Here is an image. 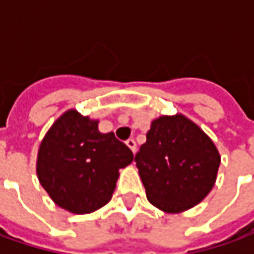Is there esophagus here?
<instances>
[{
	"label": "esophagus",
	"instance_id": "esophagus-1",
	"mask_svg": "<svg viewBox=\"0 0 254 254\" xmlns=\"http://www.w3.org/2000/svg\"><path fill=\"white\" fill-rule=\"evenodd\" d=\"M127 147H129V148H130V150H132L133 152L136 151V141H134V140H133V139L127 140Z\"/></svg>",
	"mask_w": 254,
	"mask_h": 254
}]
</instances>
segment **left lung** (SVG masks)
<instances>
[{
  "instance_id": "obj_1",
  "label": "left lung",
  "mask_w": 254,
  "mask_h": 254,
  "mask_svg": "<svg viewBox=\"0 0 254 254\" xmlns=\"http://www.w3.org/2000/svg\"><path fill=\"white\" fill-rule=\"evenodd\" d=\"M134 161L150 203L165 213H182L213 189L220 154L186 115H161L151 122Z\"/></svg>"
}]
</instances>
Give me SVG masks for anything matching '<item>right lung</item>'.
Masks as SVG:
<instances>
[{
  "instance_id": "add662e5",
  "label": "right lung",
  "mask_w": 254,
  "mask_h": 254,
  "mask_svg": "<svg viewBox=\"0 0 254 254\" xmlns=\"http://www.w3.org/2000/svg\"><path fill=\"white\" fill-rule=\"evenodd\" d=\"M99 121L67 110L41 141L37 176L58 206L75 214L109 203L120 169L132 164L130 148L114 133H102Z\"/></svg>"
}]
</instances>
